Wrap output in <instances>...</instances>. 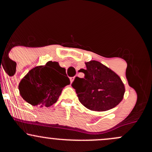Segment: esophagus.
Returning a JSON list of instances; mask_svg holds the SVG:
<instances>
[{"instance_id":"34e87169","label":"esophagus","mask_w":152,"mask_h":152,"mask_svg":"<svg viewBox=\"0 0 152 152\" xmlns=\"http://www.w3.org/2000/svg\"><path fill=\"white\" fill-rule=\"evenodd\" d=\"M76 78V76H75V77H73V78H70V79H71V83H72V82L74 81V78Z\"/></svg>"}]
</instances>
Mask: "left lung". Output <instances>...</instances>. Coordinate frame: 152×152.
I'll list each match as a JSON object with an SVG mask.
<instances>
[{
  "instance_id": "1",
  "label": "left lung",
  "mask_w": 152,
  "mask_h": 152,
  "mask_svg": "<svg viewBox=\"0 0 152 152\" xmlns=\"http://www.w3.org/2000/svg\"><path fill=\"white\" fill-rule=\"evenodd\" d=\"M86 69H80L84 78H75L73 88L79 102L91 111H105L121 102L125 86L121 78L114 71L97 61L85 62Z\"/></svg>"
}]
</instances>
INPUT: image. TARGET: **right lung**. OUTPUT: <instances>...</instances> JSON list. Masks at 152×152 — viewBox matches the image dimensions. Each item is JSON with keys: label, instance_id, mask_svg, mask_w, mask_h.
<instances>
[{"label": "right lung", "instance_id": "1", "mask_svg": "<svg viewBox=\"0 0 152 152\" xmlns=\"http://www.w3.org/2000/svg\"><path fill=\"white\" fill-rule=\"evenodd\" d=\"M69 84L66 69L58 62L48 61L29 71L19 83L18 89L22 98L32 106L49 107L57 102L63 88Z\"/></svg>", "mask_w": 152, "mask_h": 152}]
</instances>
